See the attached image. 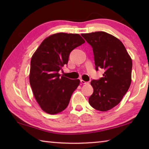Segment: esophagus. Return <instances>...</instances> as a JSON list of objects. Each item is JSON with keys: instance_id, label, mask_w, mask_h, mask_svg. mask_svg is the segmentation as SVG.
Instances as JSON below:
<instances>
[{"instance_id": "34e87169", "label": "esophagus", "mask_w": 149, "mask_h": 149, "mask_svg": "<svg viewBox=\"0 0 149 149\" xmlns=\"http://www.w3.org/2000/svg\"><path fill=\"white\" fill-rule=\"evenodd\" d=\"M81 83L82 84H89V83L87 82V81H85L83 80V79L81 80Z\"/></svg>"}]
</instances>
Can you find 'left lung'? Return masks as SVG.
<instances>
[{
  "instance_id": "left-lung-1",
  "label": "left lung",
  "mask_w": 149,
  "mask_h": 149,
  "mask_svg": "<svg viewBox=\"0 0 149 149\" xmlns=\"http://www.w3.org/2000/svg\"><path fill=\"white\" fill-rule=\"evenodd\" d=\"M91 45L95 68L104 70L103 77L92 80L93 93L89 98L95 109L105 112L118 105L132 82V60L120 40L104 31L82 33Z\"/></svg>"
}]
</instances>
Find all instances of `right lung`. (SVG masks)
I'll return each instance as SVG.
<instances>
[{
	"label": "right lung",
	"mask_w": 149,
	"mask_h": 149,
	"mask_svg": "<svg viewBox=\"0 0 149 149\" xmlns=\"http://www.w3.org/2000/svg\"><path fill=\"white\" fill-rule=\"evenodd\" d=\"M79 34L58 33L50 35L35 50L31 60L29 83L41 109L56 114L67 108L79 79L60 76L58 72L68 64L70 53L85 42Z\"/></svg>",
	"instance_id": "obj_1"
}]
</instances>
